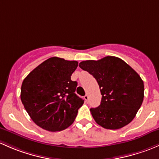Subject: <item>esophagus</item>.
Here are the masks:
<instances>
[{
	"mask_svg": "<svg viewBox=\"0 0 159 159\" xmlns=\"http://www.w3.org/2000/svg\"><path fill=\"white\" fill-rule=\"evenodd\" d=\"M84 99H85V100H86V102H88V100H89V96L86 94V96H84Z\"/></svg>",
	"mask_w": 159,
	"mask_h": 159,
	"instance_id": "34e87169",
	"label": "esophagus"
}]
</instances>
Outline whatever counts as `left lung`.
<instances>
[{
  "mask_svg": "<svg viewBox=\"0 0 159 159\" xmlns=\"http://www.w3.org/2000/svg\"><path fill=\"white\" fill-rule=\"evenodd\" d=\"M79 66L93 75L99 86L101 103L90 109L96 123L105 129H119L132 122L143 102L144 83L139 75L112 56L82 61Z\"/></svg>",
  "mask_w": 159,
  "mask_h": 159,
  "instance_id": "1",
  "label": "left lung"
}]
</instances>
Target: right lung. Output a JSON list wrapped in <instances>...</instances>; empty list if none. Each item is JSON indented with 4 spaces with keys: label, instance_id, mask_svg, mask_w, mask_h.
<instances>
[{
    "label": "right lung",
    "instance_id": "1",
    "mask_svg": "<svg viewBox=\"0 0 159 159\" xmlns=\"http://www.w3.org/2000/svg\"><path fill=\"white\" fill-rule=\"evenodd\" d=\"M77 66L76 60L53 57L37 66L23 81L22 103L40 128L57 132L74 122L84 102L75 93L77 82L71 80Z\"/></svg>",
    "mask_w": 159,
    "mask_h": 159
}]
</instances>
